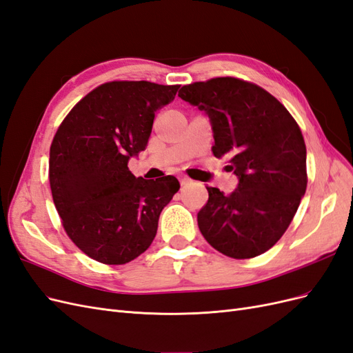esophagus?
I'll use <instances>...</instances> for the list:
<instances>
[{
  "label": "esophagus",
  "mask_w": 353,
  "mask_h": 353,
  "mask_svg": "<svg viewBox=\"0 0 353 353\" xmlns=\"http://www.w3.org/2000/svg\"><path fill=\"white\" fill-rule=\"evenodd\" d=\"M190 181H191V179H190V178H187V176H181V178H179V183H181V185H187V184L190 183Z\"/></svg>",
  "instance_id": "1"
}]
</instances>
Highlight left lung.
Returning a JSON list of instances; mask_svg holds the SVG:
<instances>
[{
  "instance_id": "obj_1",
  "label": "left lung",
  "mask_w": 353,
  "mask_h": 353,
  "mask_svg": "<svg viewBox=\"0 0 353 353\" xmlns=\"http://www.w3.org/2000/svg\"><path fill=\"white\" fill-rule=\"evenodd\" d=\"M178 95L208 113L212 153L227 156V169L239 176L231 194L206 187L209 200L197 213L200 232L234 259L265 253L283 237L306 191L301 128L274 95L239 78L193 82Z\"/></svg>"
}]
</instances>
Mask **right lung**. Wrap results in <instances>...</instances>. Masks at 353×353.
I'll list each match as a JSON object with an SVG mask.
<instances>
[{
    "label": "right lung",
    "instance_id": "right-lung-1",
    "mask_svg": "<svg viewBox=\"0 0 353 353\" xmlns=\"http://www.w3.org/2000/svg\"><path fill=\"white\" fill-rule=\"evenodd\" d=\"M179 85L105 82L74 104L50 147L52 201L69 239L91 259L123 265L153 243L162 209L179 190L166 175L135 178L128 160L145 150L154 112Z\"/></svg>",
    "mask_w": 353,
    "mask_h": 353
}]
</instances>
